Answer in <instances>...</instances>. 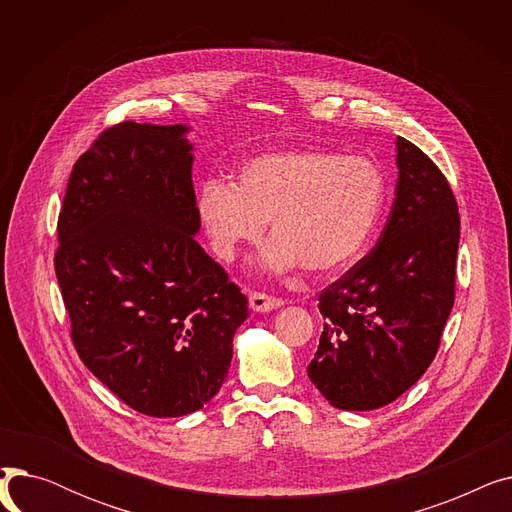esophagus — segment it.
I'll return each mask as SVG.
<instances>
[{
    "instance_id": "obj_1",
    "label": "esophagus",
    "mask_w": 512,
    "mask_h": 512,
    "mask_svg": "<svg viewBox=\"0 0 512 512\" xmlns=\"http://www.w3.org/2000/svg\"><path fill=\"white\" fill-rule=\"evenodd\" d=\"M249 305L257 313H267V311H274V309L282 307L284 301L276 299V297H270V294H265V292H251L249 294Z\"/></svg>"
}]
</instances>
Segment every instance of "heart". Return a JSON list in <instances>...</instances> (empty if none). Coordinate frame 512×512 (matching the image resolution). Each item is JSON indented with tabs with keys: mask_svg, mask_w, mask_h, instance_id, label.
<instances>
[{
	"mask_svg": "<svg viewBox=\"0 0 512 512\" xmlns=\"http://www.w3.org/2000/svg\"><path fill=\"white\" fill-rule=\"evenodd\" d=\"M386 197V176L375 161L326 147H288L242 161L234 184L203 180L197 213L222 259L259 242L270 222L267 267L288 272L303 265L315 276H334L369 249Z\"/></svg>",
	"mask_w": 512,
	"mask_h": 512,
	"instance_id": "obj_1",
	"label": "heart"
}]
</instances>
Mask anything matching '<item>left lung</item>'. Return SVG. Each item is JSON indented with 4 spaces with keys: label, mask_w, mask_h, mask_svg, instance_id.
Instances as JSON below:
<instances>
[{
    "label": "left lung",
    "mask_w": 512,
    "mask_h": 512,
    "mask_svg": "<svg viewBox=\"0 0 512 512\" xmlns=\"http://www.w3.org/2000/svg\"><path fill=\"white\" fill-rule=\"evenodd\" d=\"M396 199L371 253L321 290L309 380L342 411H373L432 365L454 305L461 218L452 188L417 145L396 139Z\"/></svg>",
    "instance_id": "1"
}]
</instances>
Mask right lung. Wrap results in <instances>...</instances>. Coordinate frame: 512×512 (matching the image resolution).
I'll return each instance as SVG.
<instances>
[{"instance_id":"add662e5","label":"right lung","mask_w":512,"mask_h":512,"mask_svg":"<svg viewBox=\"0 0 512 512\" xmlns=\"http://www.w3.org/2000/svg\"><path fill=\"white\" fill-rule=\"evenodd\" d=\"M182 124L122 122L72 168L56 276L78 357L134 411L182 417L220 392L247 297L197 242Z\"/></svg>"}]
</instances>
